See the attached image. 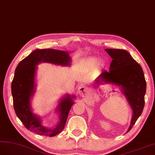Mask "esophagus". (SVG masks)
Wrapping results in <instances>:
<instances>
[{
    "mask_svg": "<svg viewBox=\"0 0 155 155\" xmlns=\"http://www.w3.org/2000/svg\"><path fill=\"white\" fill-rule=\"evenodd\" d=\"M87 87L85 86L84 85H81V86L79 87L78 91V93L79 95L81 97H86V95L87 94Z\"/></svg>",
    "mask_w": 155,
    "mask_h": 155,
    "instance_id": "obj_1",
    "label": "esophagus"
}]
</instances>
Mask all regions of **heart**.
Here are the masks:
<instances>
[{
    "label": "heart",
    "instance_id": "heart-1",
    "mask_svg": "<svg viewBox=\"0 0 155 155\" xmlns=\"http://www.w3.org/2000/svg\"><path fill=\"white\" fill-rule=\"evenodd\" d=\"M98 61V58L96 57H91L85 60L84 61V66H86V68H91L94 67L97 64ZM99 65L101 66H103L104 65V62L102 61H101L99 62Z\"/></svg>",
    "mask_w": 155,
    "mask_h": 155
}]
</instances>
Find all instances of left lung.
<instances>
[{
    "label": "left lung",
    "mask_w": 155,
    "mask_h": 155,
    "mask_svg": "<svg viewBox=\"0 0 155 155\" xmlns=\"http://www.w3.org/2000/svg\"><path fill=\"white\" fill-rule=\"evenodd\" d=\"M113 59L109 71H103L96 78L95 84H110L119 87L133 112L126 133L131 130L144 107L146 82L140 65L124 49H105Z\"/></svg>",
    "instance_id": "left-lung-1"
}]
</instances>
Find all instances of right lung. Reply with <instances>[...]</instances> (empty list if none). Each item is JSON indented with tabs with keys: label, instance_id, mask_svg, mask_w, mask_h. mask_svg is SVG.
I'll use <instances>...</instances> for the list:
<instances>
[{
	"label": "right lung",
	"instance_id": "add662e5",
	"mask_svg": "<svg viewBox=\"0 0 155 155\" xmlns=\"http://www.w3.org/2000/svg\"><path fill=\"white\" fill-rule=\"evenodd\" d=\"M71 62L69 51L38 49L18 64L12 83L13 107L17 116L28 130L40 135L52 137L64 129L75 96L66 94L59 100L54 109L58 113L59 120L53 128L43 126L42 118L33 112L31 100L36 92L37 66L41 63H49L67 67L71 66Z\"/></svg>",
	"mask_w": 155,
	"mask_h": 155
}]
</instances>
